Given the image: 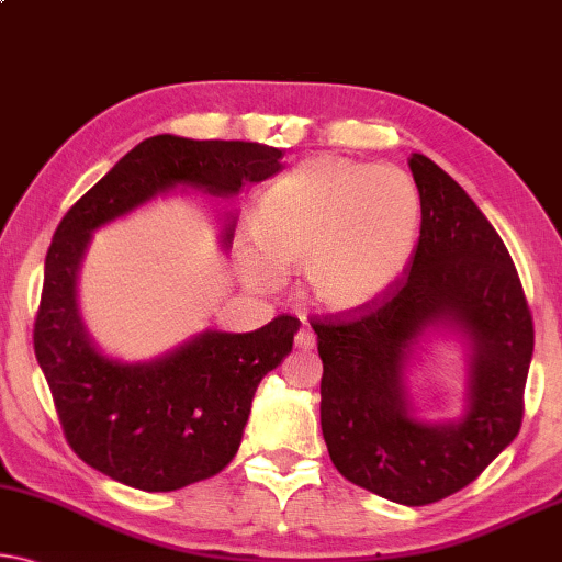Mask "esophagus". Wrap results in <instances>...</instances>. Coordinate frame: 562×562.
<instances>
[{
  "label": "esophagus",
  "mask_w": 562,
  "mask_h": 562,
  "mask_svg": "<svg viewBox=\"0 0 562 562\" xmlns=\"http://www.w3.org/2000/svg\"><path fill=\"white\" fill-rule=\"evenodd\" d=\"M293 341H296V347L304 349V351L316 347V336H314V331L308 329V326H301V329L296 331V336H293Z\"/></svg>",
  "instance_id": "obj_1"
}]
</instances>
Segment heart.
Wrapping results in <instances>:
<instances>
[{
    "label": "heart",
    "instance_id": "1",
    "mask_svg": "<svg viewBox=\"0 0 562 562\" xmlns=\"http://www.w3.org/2000/svg\"><path fill=\"white\" fill-rule=\"evenodd\" d=\"M422 198L407 170L339 155L301 162L261 195L251 215L260 256L244 271L269 289L276 269H304L316 304L359 308L390 291L417 248Z\"/></svg>",
    "mask_w": 562,
    "mask_h": 562
}]
</instances>
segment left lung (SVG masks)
<instances>
[{
	"mask_svg": "<svg viewBox=\"0 0 562 562\" xmlns=\"http://www.w3.org/2000/svg\"><path fill=\"white\" fill-rule=\"evenodd\" d=\"M409 170L422 223L407 271L371 304L308 324L324 364L322 431L334 468L419 507L468 487L517 437L535 329L510 251L472 198L427 155L412 153ZM437 321L473 336L471 404L450 426H422L403 404L401 361Z\"/></svg>",
	"mask_w": 562,
	"mask_h": 562,
	"instance_id": "obj_1",
	"label": "left lung"
}]
</instances>
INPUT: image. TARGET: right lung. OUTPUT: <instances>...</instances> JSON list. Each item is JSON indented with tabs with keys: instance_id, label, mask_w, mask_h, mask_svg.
Segmentation results:
<instances>
[{
	"instance_id": "1",
	"label": "right lung",
	"mask_w": 562,
	"mask_h": 562,
	"mask_svg": "<svg viewBox=\"0 0 562 562\" xmlns=\"http://www.w3.org/2000/svg\"><path fill=\"white\" fill-rule=\"evenodd\" d=\"M279 160L281 150L263 143L155 135L59 221L32 339L67 445L90 468L145 492L213 477L238 452L256 386L281 364L299 329V318L286 314L251 334L205 331L150 364L102 357L75 304L90 233L178 183L233 195L279 172Z\"/></svg>"
}]
</instances>
